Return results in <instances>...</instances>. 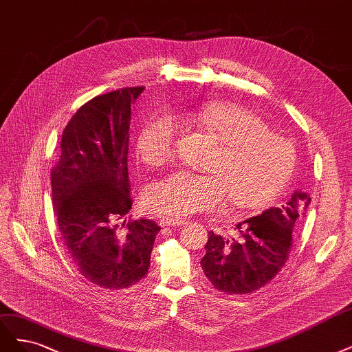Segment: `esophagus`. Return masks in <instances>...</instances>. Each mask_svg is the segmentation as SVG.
<instances>
[{
    "mask_svg": "<svg viewBox=\"0 0 352 352\" xmlns=\"http://www.w3.org/2000/svg\"><path fill=\"white\" fill-rule=\"evenodd\" d=\"M185 224V220L182 218H170V217H162L160 218V226L162 227H179Z\"/></svg>",
    "mask_w": 352,
    "mask_h": 352,
    "instance_id": "obj_1",
    "label": "esophagus"
}]
</instances>
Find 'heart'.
<instances>
[{
    "instance_id": "b5f03b06",
    "label": "heart",
    "mask_w": 352,
    "mask_h": 352,
    "mask_svg": "<svg viewBox=\"0 0 352 352\" xmlns=\"http://www.w3.org/2000/svg\"><path fill=\"white\" fill-rule=\"evenodd\" d=\"M221 142L207 175L177 170L151 186L147 205L170 218L221 208L230 201L236 210H256L271 202L296 167V148L270 131L249 109L234 103H210L189 113ZM179 126L168 113L150 118L140 129L137 154L145 164L170 162Z\"/></svg>"
}]
</instances>
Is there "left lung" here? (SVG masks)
<instances>
[{
	"instance_id": "obj_1",
	"label": "left lung",
	"mask_w": 352,
	"mask_h": 352,
	"mask_svg": "<svg viewBox=\"0 0 352 352\" xmlns=\"http://www.w3.org/2000/svg\"><path fill=\"white\" fill-rule=\"evenodd\" d=\"M309 205L307 193L296 190L284 205L239 223L237 239L210 232L201 259L205 276L226 294H248L268 284L285 265L293 230Z\"/></svg>"
}]
</instances>
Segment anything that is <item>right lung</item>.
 I'll return each mask as SVG.
<instances>
[{
  "label": "right lung",
  "instance_id": "add662e5",
  "mask_svg": "<svg viewBox=\"0 0 352 352\" xmlns=\"http://www.w3.org/2000/svg\"><path fill=\"white\" fill-rule=\"evenodd\" d=\"M144 87L98 96L69 119L51 172L58 230L78 271L96 285L122 289L147 275L153 220H124L132 197L128 177L131 104Z\"/></svg>",
  "mask_w": 352,
  "mask_h": 352
}]
</instances>
